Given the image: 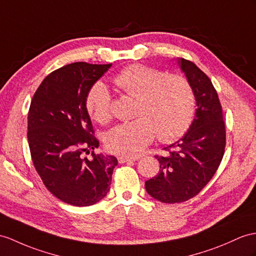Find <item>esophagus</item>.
<instances>
[{"label":"esophagus","instance_id":"obj_1","mask_svg":"<svg viewBox=\"0 0 256 256\" xmlns=\"http://www.w3.org/2000/svg\"><path fill=\"white\" fill-rule=\"evenodd\" d=\"M138 158H129V156H120L118 158V162L120 163H126V162H130V160H136Z\"/></svg>","mask_w":256,"mask_h":256}]
</instances>
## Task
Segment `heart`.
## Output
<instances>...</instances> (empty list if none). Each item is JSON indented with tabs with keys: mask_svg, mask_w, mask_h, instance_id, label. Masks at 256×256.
<instances>
[{
	"mask_svg": "<svg viewBox=\"0 0 256 256\" xmlns=\"http://www.w3.org/2000/svg\"><path fill=\"white\" fill-rule=\"evenodd\" d=\"M115 84L136 98V120L122 122L105 136L110 152L136 156L152 142L174 141L189 129L196 112V93L190 81L179 74L146 65H132L117 74ZM86 110L100 124L110 120L112 100L102 81L92 86L86 96Z\"/></svg>",
	"mask_w": 256,
	"mask_h": 256,
	"instance_id": "heart-1",
	"label": "heart"
}]
</instances>
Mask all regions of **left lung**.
<instances>
[{
	"label": "left lung",
	"instance_id": "left-lung-1",
	"mask_svg": "<svg viewBox=\"0 0 256 256\" xmlns=\"http://www.w3.org/2000/svg\"><path fill=\"white\" fill-rule=\"evenodd\" d=\"M175 60L193 86L196 110L188 132L165 148L166 155L155 156L160 162V172L146 182L148 194L168 204L188 201L208 184L220 164L226 146L222 110L213 84L192 62Z\"/></svg>",
	"mask_w": 256,
	"mask_h": 256
}]
</instances>
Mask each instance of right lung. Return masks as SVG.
<instances>
[{"instance_id": "obj_1", "label": "right lung", "mask_w": 256, "mask_h": 256, "mask_svg": "<svg viewBox=\"0 0 256 256\" xmlns=\"http://www.w3.org/2000/svg\"><path fill=\"white\" fill-rule=\"evenodd\" d=\"M112 64H68L44 78L36 91L28 113V143L34 165L48 190L67 204L89 206L110 190L118 160L94 154L86 96ZM84 152L92 153L91 160Z\"/></svg>"}]
</instances>
